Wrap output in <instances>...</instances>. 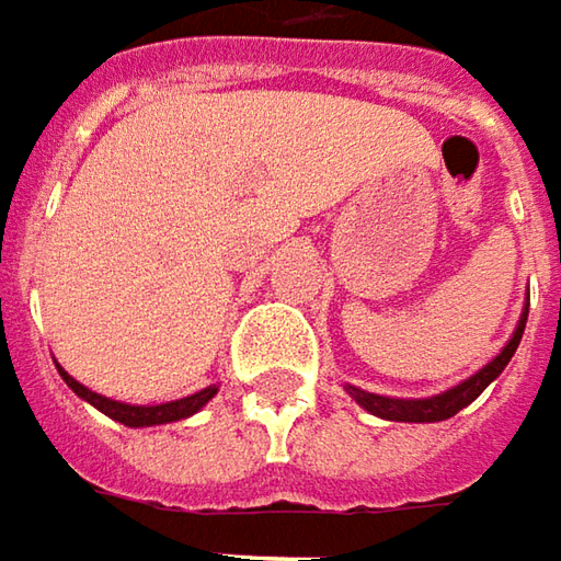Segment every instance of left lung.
I'll use <instances>...</instances> for the list:
<instances>
[{
    "mask_svg": "<svg viewBox=\"0 0 561 561\" xmlns=\"http://www.w3.org/2000/svg\"><path fill=\"white\" fill-rule=\"evenodd\" d=\"M525 322H528V304H525L522 317L515 322L512 339L503 344V351L493 359H488L474 376H469L466 381H459L454 388H447V391H440V394L413 397V400H410V397L373 394V391H363L357 385H344V391L354 397L366 413L378 415V419H388V422H444V419H450V415H456L459 410H466L474 397L481 394L493 378L510 366L512 354H515L518 341L525 335Z\"/></svg>",
    "mask_w": 561,
    "mask_h": 561,
    "instance_id": "8db88e82",
    "label": "left lung"
}]
</instances>
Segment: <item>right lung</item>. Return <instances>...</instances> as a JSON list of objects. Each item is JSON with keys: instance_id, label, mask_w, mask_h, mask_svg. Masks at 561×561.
<instances>
[{"instance_id": "right-lung-1", "label": "right lung", "mask_w": 561, "mask_h": 561, "mask_svg": "<svg viewBox=\"0 0 561 561\" xmlns=\"http://www.w3.org/2000/svg\"><path fill=\"white\" fill-rule=\"evenodd\" d=\"M55 369H58V376L65 378V385H68L70 391L77 397H83L87 403H92L99 413H105L107 419H114V422H121L126 428H148V425H167V422H180V419H188V415H195L202 407H207V400L220 391V385H207L202 391H195V394L180 397V400H167V403H151V407H139V403H124V400H111L105 394H95L92 388L87 385H80L77 378L65 373V366H58L55 363Z\"/></svg>"}]
</instances>
